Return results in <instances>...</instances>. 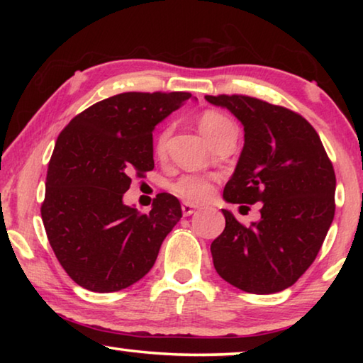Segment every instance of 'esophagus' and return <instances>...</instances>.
Returning <instances> with one entry per match:
<instances>
[{"label":"esophagus","mask_w":363,"mask_h":363,"mask_svg":"<svg viewBox=\"0 0 363 363\" xmlns=\"http://www.w3.org/2000/svg\"><path fill=\"white\" fill-rule=\"evenodd\" d=\"M196 211V206L190 205V203H182V214L184 216H190V214H194Z\"/></svg>","instance_id":"obj_1"}]
</instances>
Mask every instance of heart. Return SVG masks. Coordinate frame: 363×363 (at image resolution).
I'll list each match as a JSON object with an SVG mask.
<instances>
[{
	"mask_svg": "<svg viewBox=\"0 0 363 363\" xmlns=\"http://www.w3.org/2000/svg\"><path fill=\"white\" fill-rule=\"evenodd\" d=\"M200 130L205 134V138L213 144L218 138L223 136L225 133L235 131L233 123L227 118L224 113L214 112V110H208L200 116ZM171 134V128L167 126L164 130L158 134L155 140V153L157 155H163L167 152V144ZM171 192H174L182 200L189 201V203H203V201L210 200L214 190V177L203 176V174H184L177 177L174 182H171Z\"/></svg>",
	"mask_w": 363,
	"mask_h": 363,
	"instance_id": "1",
	"label": "heart"
}]
</instances>
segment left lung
<instances>
[{
	"label": "left lung",
	"mask_w": 363,
	"mask_h": 363,
	"mask_svg": "<svg viewBox=\"0 0 363 363\" xmlns=\"http://www.w3.org/2000/svg\"><path fill=\"white\" fill-rule=\"evenodd\" d=\"M243 125L245 144L224 187L227 203H262L245 227L223 210L225 229L211 243L216 272L255 294L291 286L317 257L335 218L336 177L311 123L248 96H205Z\"/></svg>",
	"instance_id": "obj_1"
}]
</instances>
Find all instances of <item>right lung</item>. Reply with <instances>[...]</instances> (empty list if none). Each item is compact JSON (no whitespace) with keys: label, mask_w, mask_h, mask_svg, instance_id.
I'll return each mask as SVG.
<instances>
[{"label":"right lung","mask_w":363,"mask_h":363,"mask_svg":"<svg viewBox=\"0 0 363 363\" xmlns=\"http://www.w3.org/2000/svg\"><path fill=\"white\" fill-rule=\"evenodd\" d=\"M190 93H123L77 115L59 134L41 218L54 255L89 291H120L153 267L182 216L174 195L158 194L149 214L123 203L131 174L153 169L152 133Z\"/></svg>","instance_id":"add662e5"}]
</instances>
